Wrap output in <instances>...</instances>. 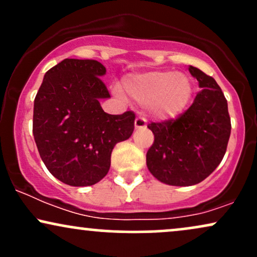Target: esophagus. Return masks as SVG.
Segmentation results:
<instances>
[{
    "label": "esophagus",
    "instance_id": "obj_1",
    "mask_svg": "<svg viewBox=\"0 0 257 257\" xmlns=\"http://www.w3.org/2000/svg\"><path fill=\"white\" fill-rule=\"evenodd\" d=\"M134 126L137 131H140V129L146 128V119L143 118V117H138L134 122Z\"/></svg>",
    "mask_w": 257,
    "mask_h": 257
}]
</instances>
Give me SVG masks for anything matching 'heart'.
Wrapping results in <instances>:
<instances>
[{
    "instance_id": "heart-1",
    "label": "heart",
    "mask_w": 257,
    "mask_h": 257,
    "mask_svg": "<svg viewBox=\"0 0 257 257\" xmlns=\"http://www.w3.org/2000/svg\"><path fill=\"white\" fill-rule=\"evenodd\" d=\"M124 90L135 101L149 105L153 116L167 119L179 116L185 110L193 88L185 73L150 71L126 78Z\"/></svg>"
}]
</instances>
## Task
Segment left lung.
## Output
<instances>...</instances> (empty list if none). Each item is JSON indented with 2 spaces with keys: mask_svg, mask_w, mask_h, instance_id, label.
<instances>
[{
  "mask_svg": "<svg viewBox=\"0 0 257 257\" xmlns=\"http://www.w3.org/2000/svg\"><path fill=\"white\" fill-rule=\"evenodd\" d=\"M188 71L202 90L175 120L151 123L155 143L146 155L150 173L170 186L199 184L216 169L231 135L227 100L216 81L197 67Z\"/></svg>",
  "mask_w": 257,
  "mask_h": 257,
  "instance_id": "8db88e82",
  "label": "left lung"
}]
</instances>
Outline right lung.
Returning a JSON list of instances; mask_svg holds the SVG:
<instances>
[{"label": "right lung", "instance_id": "add662e5", "mask_svg": "<svg viewBox=\"0 0 257 257\" xmlns=\"http://www.w3.org/2000/svg\"><path fill=\"white\" fill-rule=\"evenodd\" d=\"M101 63L65 59L46 72L34 102L35 143L53 176L70 186H91L105 178L117 143L132 137L135 114H108L110 98Z\"/></svg>", "mask_w": 257, "mask_h": 257}]
</instances>
